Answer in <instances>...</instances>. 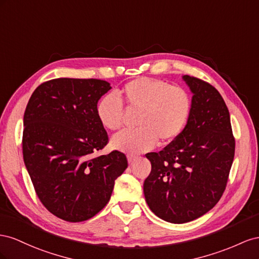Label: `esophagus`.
Returning a JSON list of instances; mask_svg holds the SVG:
<instances>
[{
	"label": "esophagus",
	"mask_w": 259,
	"mask_h": 259,
	"mask_svg": "<svg viewBox=\"0 0 259 259\" xmlns=\"http://www.w3.org/2000/svg\"><path fill=\"white\" fill-rule=\"evenodd\" d=\"M136 159H137V157L134 156V155H128V162H129V164H132V162H134Z\"/></svg>",
	"instance_id": "esophagus-1"
}]
</instances>
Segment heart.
I'll use <instances>...</instances> for the list:
<instances>
[{
    "label": "heart",
    "mask_w": 259,
    "mask_h": 259,
    "mask_svg": "<svg viewBox=\"0 0 259 259\" xmlns=\"http://www.w3.org/2000/svg\"><path fill=\"white\" fill-rule=\"evenodd\" d=\"M119 97L130 108L140 109L137 130L122 131L112 139L115 149L130 154L143 153L157 144L174 142L186 129L192 114V98L186 89L164 80L140 77L125 83ZM113 93L98 102L97 116L103 127L110 131L122 125L123 105Z\"/></svg>",
    "instance_id": "obj_1"
}]
</instances>
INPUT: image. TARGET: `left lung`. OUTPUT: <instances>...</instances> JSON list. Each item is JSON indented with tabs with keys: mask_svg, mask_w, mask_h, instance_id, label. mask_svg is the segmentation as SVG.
<instances>
[{
	"mask_svg": "<svg viewBox=\"0 0 259 259\" xmlns=\"http://www.w3.org/2000/svg\"><path fill=\"white\" fill-rule=\"evenodd\" d=\"M192 114L186 129L158 153H147L152 170L143 184L157 217L184 224L203 216L223 196L234 158L230 114L220 93L206 81L183 76Z\"/></svg>",
	"mask_w": 259,
	"mask_h": 259,
	"instance_id": "1",
	"label": "left lung"
}]
</instances>
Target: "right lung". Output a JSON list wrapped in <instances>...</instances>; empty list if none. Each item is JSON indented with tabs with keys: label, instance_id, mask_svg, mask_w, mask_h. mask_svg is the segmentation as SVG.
Instances as JSON below:
<instances>
[{
	"label": "right lung",
	"instance_id": "1",
	"mask_svg": "<svg viewBox=\"0 0 259 259\" xmlns=\"http://www.w3.org/2000/svg\"><path fill=\"white\" fill-rule=\"evenodd\" d=\"M110 89L100 79L49 80L25 110L23 156L35 193L50 212L69 223L104 208L128 167L119 151L95 156L108 143L97 105Z\"/></svg>",
	"mask_w": 259,
	"mask_h": 259
}]
</instances>
